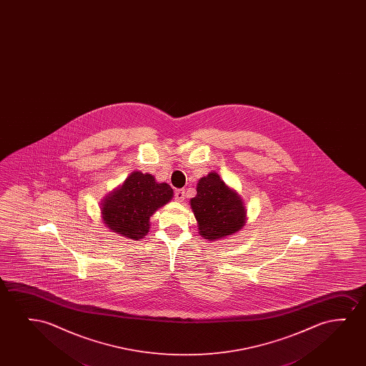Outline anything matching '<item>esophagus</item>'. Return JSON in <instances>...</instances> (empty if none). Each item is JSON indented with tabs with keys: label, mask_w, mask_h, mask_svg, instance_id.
Wrapping results in <instances>:
<instances>
[{
	"label": "esophagus",
	"mask_w": 366,
	"mask_h": 366,
	"mask_svg": "<svg viewBox=\"0 0 366 366\" xmlns=\"http://www.w3.org/2000/svg\"><path fill=\"white\" fill-rule=\"evenodd\" d=\"M175 200L179 201V202H182V201L185 200V190H176L175 191Z\"/></svg>",
	"instance_id": "1"
}]
</instances>
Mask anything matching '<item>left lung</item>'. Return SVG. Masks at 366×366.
<instances>
[{
	"instance_id": "1",
	"label": "left lung",
	"mask_w": 366,
	"mask_h": 366,
	"mask_svg": "<svg viewBox=\"0 0 366 366\" xmlns=\"http://www.w3.org/2000/svg\"><path fill=\"white\" fill-rule=\"evenodd\" d=\"M195 197L190 200L197 229L209 241L224 239L242 229L246 222L244 201L216 172L201 177Z\"/></svg>"
}]
</instances>
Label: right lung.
<instances>
[{
	"label": "right lung",
	"mask_w": 366,
	"mask_h": 366,
	"mask_svg": "<svg viewBox=\"0 0 366 366\" xmlns=\"http://www.w3.org/2000/svg\"><path fill=\"white\" fill-rule=\"evenodd\" d=\"M172 196L169 184H159L151 174L134 171L101 202L102 220L116 234L139 240L150 230L151 216Z\"/></svg>",
	"instance_id": "1"
}]
</instances>
